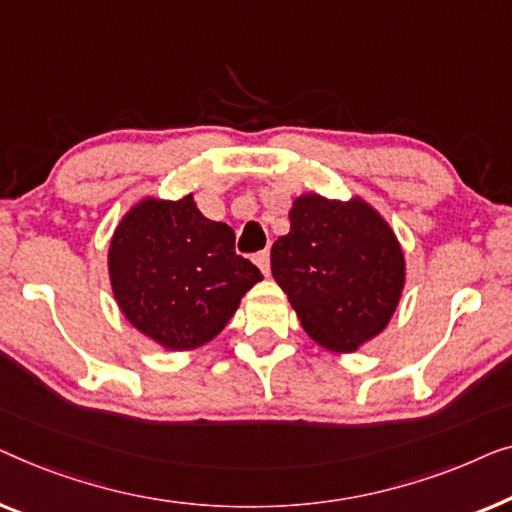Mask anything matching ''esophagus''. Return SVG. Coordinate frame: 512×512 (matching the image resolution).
<instances>
[{
  "label": "esophagus",
  "instance_id": "esophagus-1",
  "mask_svg": "<svg viewBox=\"0 0 512 512\" xmlns=\"http://www.w3.org/2000/svg\"><path fill=\"white\" fill-rule=\"evenodd\" d=\"M255 264L259 266V271L264 273V276H269L271 266H269V250H262V253L255 255Z\"/></svg>",
  "mask_w": 512,
  "mask_h": 512
}]
</instances>
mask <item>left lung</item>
<instances>
[{
  "instance_id": "1",
  "label": "left lung",
  "mask_w": 512,
  "mask_h": 512,
  "mask_svg": "<svg viewBox=\"0 0 512 512\" xmlns=\"http://www.w3.org/2000/svg\"><path fill=\"white\" fill-rule=\"evenodd\" d=\"M271 273L315 343L352 352L387 327L406 264L390 225L362 199L301 194L290 234L271 248Z\"/></svg>"
}]
</instances>
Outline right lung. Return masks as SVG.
<instances>
[{
    "label": "right lung",
    "instance_id": "1",
    "mask_svg": "<svg viewBox=\"0 0 512 512\" xmlns=\"http://www.w3.org/2000/svg\"><path fill=\"white\" fill-rule=\"evenodd\" d=\"M109 273L125 318L169 350L218 336L262 280L250 259L236 255L234 229L204 218L192 194L134 206L111 239Z\"/></svg>",
    "mask_w": 512,
    "mask_h": 512
}]
</instances>
